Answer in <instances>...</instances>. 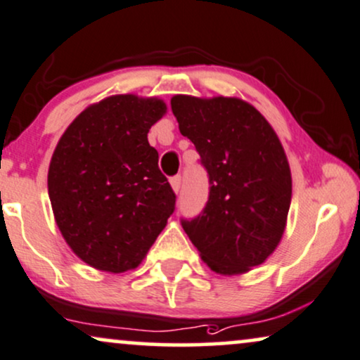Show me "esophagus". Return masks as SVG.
I'll return each instance as SVG.
<instances>
[{
	"label": "esophagus",
	"instance_id": "1",
	"mask_svg": "<svg viewBox=\"0 0 360 360\" xmlns=\"http://www.w3.org/2000/svg\"><path fill=\"white\" fill-rule=\"evenodd\" d=\"M170 185H172V188H174L175 193H179V191H180V185H181V176H180V175H175L174 179L170 180Z\"/></svg>",
	"mask_w": 360,
	"mask_h": 360
}]
</instances>
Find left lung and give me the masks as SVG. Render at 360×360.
Here are the masks:
<instances>
[{"instance_id": "obj_1", "label": "left lung", "mask_w": 360, "mask_h": 360, "mask_svg": "<svg viewBox=\"0 0 360 360\" xmlns=\"http://www.w3.org/2000/svg\"><path fill=\"white\" fill-rule=\"evenodd\" d=\"M170 104L210 176L207 207L181 226L214 273H248L274 253L286 230L292 179L281 140L238 97L176 94Z\"/></svg>"}]
</instances>
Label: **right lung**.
I'll return each instance as SVG.
<instances>
[{"mask_svg":"<svg viewBox=\"0 0 360 360\" xmlns=\"http://www.w3.org/2000/svg\"><path fill=\"white\" fill-rule=\"evenodd\" d=\"M167 114L158 97L109 96L64 130L48 172L60 235L84 263L119 274L146 258L175 210L147 134Z\"/></svg>","mask_w":360,"mask_h":360,"instance_id":"obj_1","label":"right lung"}]
</instances>
